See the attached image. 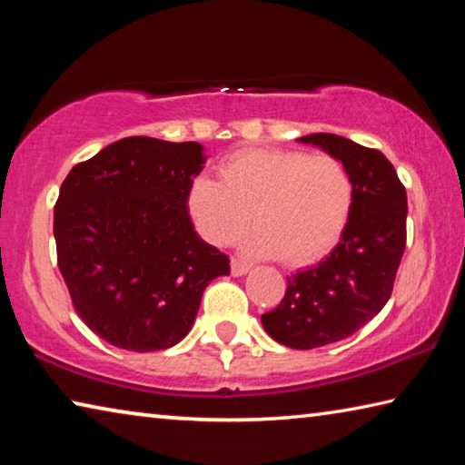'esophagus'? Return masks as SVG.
Here are the masks:
<instances>
[{
  "label": "esophagus",
  "mask_w": 465,
  "mask_h": 465,
  "mask_svg": "<svg viewBox=\"0 0 465 465\" xmlns=\"http://www.w3.org/2000/svg\"><path fill=\"white\" fill-rule=\"evenodd\" d=\"M250 269H252L250 262L242 261V258H238V256L232 258V274H233V277H242V274H246Z\"/></svg>",
  "instance_id": "34e87169"
}]
</instances>
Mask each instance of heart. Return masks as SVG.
I'll return each mask as SVG.
<instances>
[{
    "mask_svg": "<svg viewBox=\"0 0 465 465\" xmlns=\"http://www.w3.org/2000/svg\"><path fill=\"white\" fill-rule=\"evenodd\" d=\"M355 203L342 160L299 149H242L219 163V180L196 176L186 207L196 232L215 246L240 238L248 250L287 264L318 261L341 240Z\"/></svg>",
    "mask_w": 465,
    "mask_h": 465,
    "instance_id": "1",
    "label": "heart"
}]
</instances>
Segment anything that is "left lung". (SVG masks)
Returning <instances> with one entry per match:
<instances>
[{
  "label": "left lung",
  "instance_id": "8db88e82",
  "mask_svg": "<svg viewBox=\"0 0 465 465\" xmlns=\"http://www.w3.org/2000/svg\"><path fill=\"white\" fill-rule=\"evenodd\" d=\"M313 143L344 162L355 203L342 240L326 261L287 277V291L262 326L289 349H318L349 338L388 303L406 248V188L380 149L313 133Z\"/></svg>",
  "mask_w": 465,
  "mask_h": 465
}]
</instances>
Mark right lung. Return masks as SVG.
Here are the masks:
<instances>
[{"label":"right lung","mask_w":465,"mask_h":465,"mask_svg":"<svg viewBox=\"0 0 465 465\" xmlns=\"http://www.w3.org/2000/svg\"><path fill=\"white\" fill-rule=\"evenodd\" d=\"M203 145L124 137L75 163L54 203L57 264L74 310L102 341L135 352L183 341L204 287L230 258L196 235L188 186Z\"/></svg>","instance_id":"add662e5"}]
</instances>
